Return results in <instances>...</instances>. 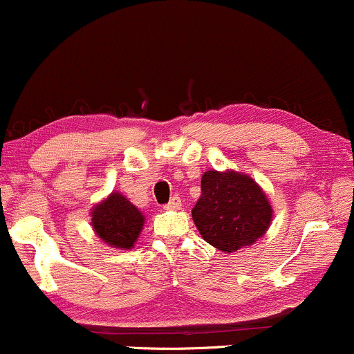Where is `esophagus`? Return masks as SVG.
Instances as JSON below:
<instances>
[{
	"label": "esophagus",
	"mask_w": 354,
	"mask_h": 354,
	"mask_svg": "<svg viewBox=\"0 0 354 354\" xmlns=\"http://www.w3.org/2000/svg\"><path fill=\"white\" fill-rule=\"evenodd\" d=\"M165 208H166V209H180V208H181V200H180V196H173L171 200L166 203Z\"/></svg>",
	"instance_id": "1"
}]
</instances>
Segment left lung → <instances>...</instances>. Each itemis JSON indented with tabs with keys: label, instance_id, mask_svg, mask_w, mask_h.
Here are the masks:
<instances>
[{
	"label": "left lung",
	"instance_id": "left-lung-1",
	"mask_svg": "<svg viewBox=\"0 0 354 354\" xmlns=\"http://www.w3.org/2000/svg\"><path fill=\"white\" fill-rule=\"evenodd\" d=\"M191 214L205 241L223 253H233L265 234L273 211L250 176L211 169L203 174L201 196Z\"/></svg>",
	"mask_w": 354,
	"mask_h": 354
}]
</instances>
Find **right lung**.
<instances>
[{"label":"right lung","mask_w":354,"mask_h":354,"mask_svg":"<svg viewBox=\"0 0 354 354\" xmlns=\"http://www.w3.org/2000/svg\"><path fill=\"white\" fill-rule=\"evenodd\" d=\"M91 214L96 234L109 246L129 250L143 230L145 216L141 211L116 191L95 206Z\"/></svg>","instance_id":"1"}]
</instances>
